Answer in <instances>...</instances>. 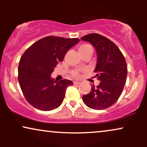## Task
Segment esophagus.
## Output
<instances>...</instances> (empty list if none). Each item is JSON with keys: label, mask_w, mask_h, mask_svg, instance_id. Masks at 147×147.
Returning <instances> with one entry per match:
<instances>
[{"label": "esophagus", "mask_w": 147, "mask_h": 147, "mask_svg": "<svg viewBox=\"0 0 147 147\" xmlns=\"http://www.w3.org/2000/svg\"><path fill=\"white\" fill-rule=\"evenodd\" d=\"M73 84H74V85H79V84H80L81 83L79 82H74Z\"/></svg>", "instance_id": "obj_1"}]
</instances>
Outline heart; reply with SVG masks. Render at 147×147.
<instances>
[{
	"instance_id": "obj_1",
	"label": "heart",
	"mask_w": 147,
	"mask_h": 147,
	"mask_svg": "<svg viewBox=\"0 0 147 147\" xmlns=\"http://www.w3.org/2000/svg\"><path fill=\"white\" fill-rule=\"evenodd\" d=\"M91 48V47L89 45H86V44H83L82 45H80L79 48V51H82V50H87V49Z\"/></svg>"
}]
</instances>
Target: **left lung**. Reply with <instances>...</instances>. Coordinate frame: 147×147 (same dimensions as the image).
<instances>
[{"label":"left lung","instance_id":"1","mask_svg":"<svg viewBox=\"0 0 147 147\" xmlns=\"http://www.w3.org/2000/svg\"><path fill=\"white\" fill-rule=\"evenodd\" d=\"M81 40L92 44L97 54L95 77L100 83L91 85V91L82 99L88 107L95 110L107 109L117 102L125 86L127 65L122 53L113 42L99 34H89Z\"/></svg>","mask_w":147,"mask_h":147}]
</instances>
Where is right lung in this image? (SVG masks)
<instances>
[{
  "label": "right lung",
  "mask_w": 147,
  "mask_h": 147,
  "mask_svg": "<svg viewBox=\"0 0 147 147\" xmlns=\"http://www.w3.org/2000/svg\"><path fill=\"white\" fill-rule=\"evenodd\" d=\"M79 42V38L50 36L33 43L22 55L18 65V82L26 100L38 110L52 111L62 104L65 90L73 85L68 79L51 77L66 52Z\"/></svg>",
  "instance_id": "1"
}]
</instances>
